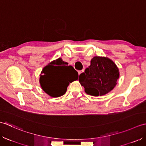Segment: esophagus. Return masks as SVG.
<instances>
[{
	"instance_id": "1",
	"label": "esophagus",
	"mask_w": 146,
	"mask_h": 146,
	"mask_svg": "<svg viewBox=\"0 0 146 146\" xmlns=\"http://www.w3.org/2000/svg\"><path fill=\"white\" fill-rule=\"evenodd\" d=\"M82 72H84V70H79V71H78V74H79V75H81V74Z\"/></svg>"
}]
</instances>
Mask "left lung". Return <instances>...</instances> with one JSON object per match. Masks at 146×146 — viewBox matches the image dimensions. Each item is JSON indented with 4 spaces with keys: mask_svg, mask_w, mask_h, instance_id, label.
Returning a JSON list of instances; mask_svg holds the SVG:
<instances>
[{
    "mask_svg": "<svg viewBox=\"0 0 146 146\" xmlns=\"http://www.w3.org/2000/svg\"><path fill=\"white\" fill-rule=\"evenodd\" d=\"M119 77V69L113 61L106 56H95L91 65L79 76V81L86 94L98 96L110 92Z\"/></svg>",
    "mask_w": 146,
    "mask_h": 146,
    "instance_id": "8db88e82",
    "label": "left lung"
}]
</instances>
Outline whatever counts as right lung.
<instances>
[{"instance_id":"right-lung-1","label":"right lung","mask_w":146,"mask_h":146,"mask_svg":"<svg viewBox=\"0 0 146 146\" xmlns=\"http://www.w3.org/2000/svg\"><path fill=\"white\" fill-rule=\"evenodd\" d=\"M40 76V84L44 93L56 98L64 95L70 82L78 79V73L71 65L58 58L44 67Z\"/></svg>"}]
</instances>
